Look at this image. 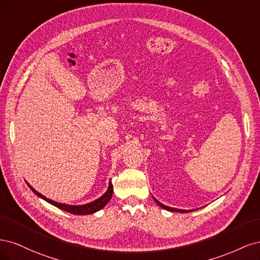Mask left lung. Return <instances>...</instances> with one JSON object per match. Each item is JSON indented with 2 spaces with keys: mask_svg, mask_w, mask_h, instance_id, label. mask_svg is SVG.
<instances>
[{
  "mask_svg": "<svg viewBox=\"0 0 260 260\" xmlns=\"http://www.w3.org/2000/svg\"><path fill=\"white\" fill-rule=\"evenodd\" d=\"M154 199V201L158 204V205L161 207V208H164V209H166V210H169V211H178V212H190V211H192V210H184V209H178V208H172V207H168V206H166V205H164V204H161L160 202H158L157 201L155 198H153Z\"/></svg>",
  "mask_w": 260,
  "mask_h": 260,
  "instance_id": "8db88e82",
  "label": "left lung"
}]
</instances>
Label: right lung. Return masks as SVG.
<instances>
[{"label": "right lung", "mask_w": 260, "mask_h": 260, "mask_svg": "<svg viewBox=\"0 0 260 260\" xmlns=\"http://www.w3.org/2000/svg\"><path fill=\"white\" fill-rule=\"evenodd\" d=\"M27 184L31 188V190H32V192L36 195L39 196V198H41L42 200L52 204L53 206H56L57 208H59L61 210H65L67 212H70V214H74V215H90V214H94V212L99 211L100 209L105 207L106 204L109 201H111L112 195H113V191H114L112 181H109V185H108L107 191L103 195H102L100 199L95 200L94 202H91L89 204H84V205H67V204H61V203L54 202L50 199H46L45 196H43L41 193H39L38 191H36L35 188L31 186L29 183H27Z\"/></svg>", "instance_id": "1"}]
</instances>
